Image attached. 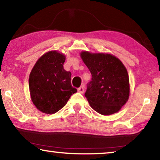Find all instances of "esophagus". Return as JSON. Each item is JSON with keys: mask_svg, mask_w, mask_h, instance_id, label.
Here are the masks:
<instances>
[{"mask_svg": "<svg viewBox=\"0 0 160 160\" xmlns=\"http://www.w3.org/2000/svg\"><path fill=\"white\" fill-rule=\"evenodd\" d=\"M78 92H80V93H83L84 91H85V88H84L83 86H81L78 89Z\"/></svg>", "mask_w": 160, "mask_h": 160, "instance_id": "esophagus-1", "label": "esophagus"}]
</instances>
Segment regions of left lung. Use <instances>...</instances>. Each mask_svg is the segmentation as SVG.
Listing matches in <instances>:
<instances>
[{
	"mask_svg": "<svg viewBox=\"0 0 160 160\" xmlns=\"http://www.w3.org/2000/svg\"><path fill=\"white\" fill-rule=\"evenodd\" d=\"M80 56L92 74L85 94L90 107L105 116L118 112L129 97V78L126 67L112 54L82 51Z\"/></svg>",
	"mask_w": 160,
	"mask_h": 160,
	"instance_id": "obj_1",
	"label": "left lung"
}]
</instances>
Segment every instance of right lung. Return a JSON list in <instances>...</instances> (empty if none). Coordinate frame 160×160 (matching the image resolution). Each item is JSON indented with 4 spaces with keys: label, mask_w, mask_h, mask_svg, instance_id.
<instances>
[{
    "label": "right lung",
    "mask_w": 160,
    "mask_h": 160,
    "mask_svg": "<svg viewBox=\"0 0 160 160\" xmlns=\"http://www.w3.org/2000/svg\"><path fill=\"white\" fill-rule=\"evenodd\" d=\"M64 54L51 51L41 56L29 78L32 101L37 109L47 114L61 109L77 90L71 85V72L63 68Z\"/></svg>",
    "instance_id": "right-lung-1"
}]
</instances>
